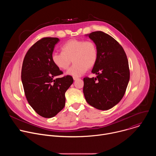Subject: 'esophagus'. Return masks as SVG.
Listing matches in <instances>:
<instances>
[{
	"instance_id": "1",
	"label": "esophagus",
	"mask_w": 156,
	"mask_h": 156,
	"mask_svg": "<svg viewBox=\"0 0 156 156\" xmlns=\"http://www.w3.org/2000/svg\"><path fill=\"white\" fill-rule=\"evenodd\" d=\"M79 78H77V77H73V80H74V81H76V80H78Z\"/></svg>"
}]
</instances>
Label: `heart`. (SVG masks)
<instances>
[{"label":"heart","mask_w":156,"mask_h":156,"mask_svg":"<svg viewBox=\"0 0 156 156\" xmlns=\"http://www.w3.org/2000/svg\"><path fill=\"white\" fill-rule=\"evenodd\" d=\"M98 49L94 42L78 39H70L62 47V52H54L52 54L53 63L60 70H66L73 65L66 74L73 77L83 75L87 69H91L98 60Z\"/></svg>","instance_id":"b5f03b06"}]
</instances>
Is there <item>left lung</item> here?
<instances>
[{"instance_id": "left-lung-1", "label": "left lung", "mask_w": 156, "mask_h": 156, "mask_svg": "<svg viewBox=\"0 0 156 156\" xmlns=\"http://www.w3.org/2000/svg\"><path fill=\"white\" fill-rule=\"evenodd\" d=\"M96 44L98 60L92 73L96 78H84L83 93L87 102L94 108L107 110L123 98L129 80L126 55L120 44L112 36L94 31L85 35Z\"/></svg>"}]
</instances>
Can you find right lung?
<instances>
[{"instance_id":"1","label":"right lung","mask_w":156,"mask_h":156,"mask_svg":"<svg viewBox=\"0 0 156 156\" xmlns=\"http://www.w3.org/2000/svg\"><path fill=\"white\" fill-rule=\"evenodd\" d=\"M57 37H44L27 52L21 69V81L27 99L39 115L52 118L63 108L65 92L72 84L71 76L55 78L63 72L52 61Z\"/></svg>"}]
</instances>
